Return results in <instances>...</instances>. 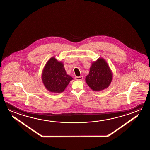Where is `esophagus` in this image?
<instances>
[{
    "label": "esophagus",
    "instance_id": "obj_1",
    "mask_svg": "<svg viewBox=\"0 0 150 150\" xmlns=\"http://www.w3.org/2000/svg\"><path fill=\"white\" fill-rule=\"evenodd\" d=\"M83 76H76L75 77V79L76 80H81L83 79Z\"/></svg>",
    "mask_w": 150,
    "mask_h": 150
}]
</instances>
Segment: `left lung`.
I'll use <instances>...</instances> for the list:
<instances>
[{
  "label": "left lung",
  "mask_w": 150,
  "mask_h": 150,
  "mask_svg": "<svg viewBox=\"0 0 150 150\" xmlns=\"http://www.w3.org/2000/svg\"><path fill=\"white\" fill-rule=\"evenodd\" d=\"M112 75L105 60L100 58L93 63L89 74L86 78V81L94 91L104 90L112 82Z\"/></svg>",
  "instance_id": "8db88e82"
}]
</instances>
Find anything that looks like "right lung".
<instances>
[{
  "label": "right lung",
  "mask_w": 150,
  "mask_h": 150,
  "mask_svg": "<svg viewBox=\"0 0 150 150\" xmlns=\"http://www.w3.org/2000/svg\"><path fill=\"white\" fill-rule=\"evenodd\" d=\"M72 79L66 74L62 63L55 57L51 58L46 63L42 74V81L49 91L62 93Z\"/></svg>",
  "instance_id": "add662e5"
}]
</instances>
